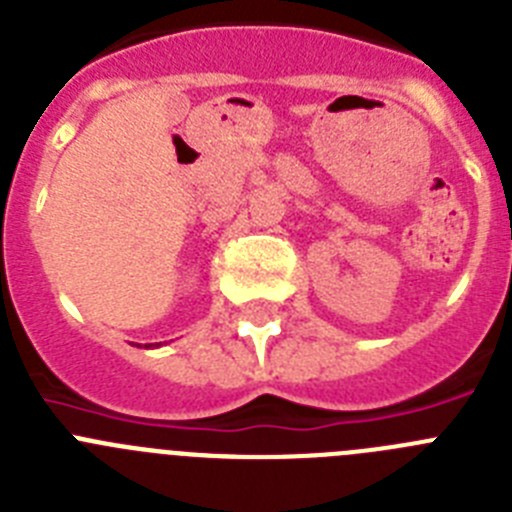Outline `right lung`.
I'll use <instances>...</instances> for the list:
<instances>
[{
	"mask_svg": "<svg viewBox=\"0 0 512 512\" xmlns=\"http://www.w3.org/2000/svg\"><path fill=\"white\" fill-rule=\"evenodd\" d=\"M148 346H153V343H148ZM156 346H161V343H156Z\"/></svg>",
	"mask_w": 512,
	"mask_h": 512,
	"instance_id": "add662e5",
	"label": "right lung"
}]
</instances>
